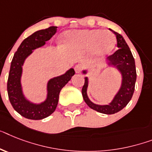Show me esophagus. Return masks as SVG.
I'll return each instance as SVG.
<instances>
[{"label": "esophagus", "instance_id": "obj_1", "mask_svg": "<svg viewBox=\"0 0 152 152\" xmlns=\"http://www.w3.org/2000/svg\"><path fill=\"white\" fill-rule=\"evenodd\" d=\"M82 65L81 64H77L76 66L75 67V71L76 73H80L81 71V70H82Z\"/></svg>", "mask_w": 152, "mask_h": 152}]
</instances>
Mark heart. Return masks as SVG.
<instances>
[{
  "mask_svg": "<svg viewBox=\"0 0 152 152\" xmlns=\"http://www.w3.org/2000/svg\"><path fill=\"white\" fill-rule=\"evenodd\" d=\"M71 37L80 46L90 48L93 46L99 53H110L115 46V38L107 30L85 29L72 33Z\"/></svg>",
  "mask_w": 152,
  "mask_h": 152,
  "instance_id": "b5f03b06",
  "label": "heart"
}]
</instances>
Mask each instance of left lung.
<instances>
[{
    "mask_svg": "<svg viewBox=\"0 0 152 152\" xmlns=\"http://www.w3.org/2000/svg\"><path fill=\"white\" fill-rule=\"evenodd\" d=\"M116 36V42L118 50L107 57V61L110 62V64H113L117 67L123 75L122 87L119 91L113 102L106 106H99L92 103L87 96L88 78L85 77L81 93L85 100V103L91 109L96 110L97 112L104 114H114L122 110L128 104L134 92L135 82L137 79L136 67H135L134 58L132 55V53L126 44V41L123 38V36L118 32H114L111 30ZM85 73V71H84Z\"/></svg>",
    "mask_w": 152,
    "mask_h": 152,
    "instance_id": "obj_1",
    "label": "left lung"
}]
</instances>
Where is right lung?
Here are the masks:
<instances>
[{"mask_svg":"<svg viewBox=\"0 0 152 152\" xmlns=\"http://www.w3.org/2000/svg\"><path fill=\"white\" fill-rule=\"evenodd\" d=\"M56 26L34 32L22 41L13 56L10 67L7 83L8 98L11 106L21 116L29 120H42L50 116L58 104L59 95L62 88L71 80L75 74L73 68L64 75L51 79L48 82L47 99L40 105H35L24 98L21 88V75L25 59L32 53V50L43 46L56 32Z\"/></svg>","mask_w":152,"mask_h":152,"instance_id":"1","label":"right lung"}]
</instances>
